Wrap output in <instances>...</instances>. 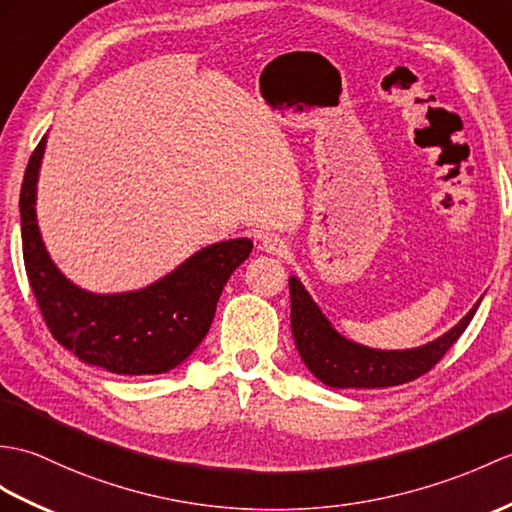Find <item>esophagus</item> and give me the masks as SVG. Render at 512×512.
<instances>
[{"mask_svg": "<svg viewBox=\"0 0 512 512\" xmlns=\"http://www.w3.org/2000/svg\"><path fill=\"white\" fill-rule=\"evenodd\" d=\"M261 251H266L270 255H285L288 253V242H285L279 235L268 233L261 237Z\"/></svg>", "mask_w": 512, "mask_h": 512, "instance_id": "1", "label": "esophagus"}]
</instances>
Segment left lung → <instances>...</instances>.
<instances>
[{"instance_id":"1","label":"left lung","mask_w":512,"mask_h":512,"mask_svg":"<svg viewBox=\"0 0 512 512\" xmlns=\"http://www.w3.org/2000/svg\"><path fill=\"white\" fill-rule=\"evenodd\" d=\"M480 301L441 338L417 349L384 351L364 347L338 334L329 318L320 312L310 292L305 290V285L296 277H290V325L294 344L310 373L331 388H388L421 377L462 336Z\"/></svg>"}]
</instances>
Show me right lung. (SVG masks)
<instances>
[{
	"label": "right lung",
	"mask_w": 512,
	"mask_h": 512,
	"mask_svg": "<svg viewBox=\"0 0 512 512\" xmlns=\"http://www.w3.org/2000/svg\"><path fill=\"white\" fill-rule=\"evenodd\" d=\"M47 135L23 174L19 211L23 261L52 336L78 360L117 375H159L176 368L207 336L233 270L253 242L237 237L200 248L141 290L95 294L56 268L37 222V183Z\"/></svg>",
	"instance_id": "obj_1"
}]
</instances>
